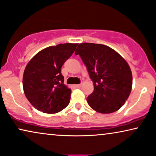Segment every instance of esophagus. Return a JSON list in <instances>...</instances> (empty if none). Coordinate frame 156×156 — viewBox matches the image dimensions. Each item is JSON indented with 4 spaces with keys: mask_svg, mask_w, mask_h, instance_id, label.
Here are the masks:
<instances>
[{
    "mask_svg": "<svg viewBox=\"0 0 156 156\" xmlns=\"http://www.w3.org/2000/svg\"><path fill=\"white\" fill-rule=\"evenodd\" d=\"M76 88H80L81 87V84H77L76 85Z\"/></svg>",
    "mask_w": 156,
    "mask_h": 156,
    "instance_id": "34e87169",
    "label": "esophagus"
}]
</instances>
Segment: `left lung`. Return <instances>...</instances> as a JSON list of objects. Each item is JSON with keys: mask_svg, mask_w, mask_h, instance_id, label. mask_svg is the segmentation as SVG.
<instances>
[{"mask_svg": "<svg viewBox=\"0 0 156 156\" xmlns=\"http://www.w3.org/2000/svg\"><path fill=\"white\" fill-rule=\"evenodd\" d=\"M75 54L81 58L94 86L87 98L88 105L101 113L117 111L132 89V73L126 60L107 45L90 43H80Z\"/></svg>", "mask_w": 156, "mask_h": 156, "instance_id": "8db88e82", "label": "left lung"}]
</instances>
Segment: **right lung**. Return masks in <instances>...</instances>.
I'll return each instance as SVG.
<instances>
[{
	"mask_svg": "<svg viewBox=\"0 0 156 156\" xmlns=\"http://www.w3.org/2000/svg\"><path fill=\"white\" fill-rule=\"evenodd\" d=\"M77 45L78 43H61L45 48L27 64L23 78V91L38 111L56 113L69 104L71 90L64 84L61 67Z\"/></svg>",
	"mask_w": 156,
	"mask_h": 156,
	"instance_id": "obj_1",
	"label": "right lung"
}]
</instances>
